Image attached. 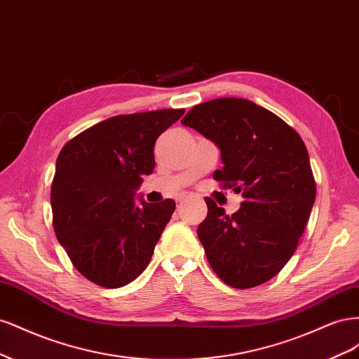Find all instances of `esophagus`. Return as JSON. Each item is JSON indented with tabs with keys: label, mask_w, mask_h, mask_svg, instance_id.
<instances>
[{
	"label": "esophagus",
	"mask_w": 359,
	"mask_h": 359,
	"mask_svg": "<svg viewBox=\"0 0 359 359\" xmlns=\"http://www.w3.org/2000/svg\"><path fill=\"white\" fill-rule=\"evenodd\" d=\"M190 196H191V194H189V193H180V194H178V198H177V202H180V203L186 202Z\"/></svg>",
	"instance_id": "obj_1"
}]
</instances>
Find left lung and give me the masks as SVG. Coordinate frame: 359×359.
I'll use <instances>...</instances> for the list:
<instances>
[{
  "instance_id": "obj_1",
  "label": "left lung",
  "mask_w": 359,
  "mask_h": 359,
  "mask_svg": "<svg viewBox=\"0 0 359 359\" xmlns=\"http://www.w3.org/2000/svg\"><path fill=\"white\" fill-rule=\"evenodd\" d=\"M181 123L220 148L223 168L212 177L244 198L232 215L205 198L198 236L206 259L232 287L265 283L295 253L316 199L306 145L276 114L235 97L194 106Z\"/></svg>"
}]
</instances>
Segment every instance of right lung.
I'll return each mask as SVG.
<instances>
[{
    "label": "right lung",
    "mask_w": 359,
    "mask_h": 359,
    "mask_svg": "<svg viewBox=\"0 0 359 359\" xmlns=\"http://www.w3.org/2000/svg\"><path fill=\"white\" fill-rule=\"evenodd\" d=\"M182 114L116 115L62 147L50 189L53 229L74 268L93 283L121 287L148 266L175 201L136 203L135 193L153 173L157 137Z\"/></svg>",
    "instance_id": "1"
}]
</instances>
